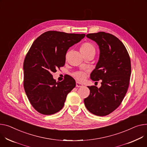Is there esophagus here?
<instances>
[{"label": "esophagus", "instance_id": "obj_1", "mask_svg": "<svg viewBox=\"0 0 147 147\" xmlns=\"http://www.w3.org/2000/svg\"><path fill=\"white\" fill-rule=\"evenodd\" d=\"M83 84H82L79 82H76V87H83Z\"/></svg>", "mask_w": 147, "mask_h": 147}]
</instances>
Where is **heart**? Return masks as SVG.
I'll use <instances>...</instances> for the list:
<instances>
[{"instance_id": "1", "label": "heart", "mask_w": 147, "mask_h": 147, "mask_svg": "<svg viewBox=\"0 0 147 147\" xmlns=\"http://www.w3.org/2000/svg\"><path fill=\"white\" fill-rule=\"evenodd\" d=\"M80 51L82 54H85L90 52H94L96 48L94 46L89 42H85L80 47ZM86 72L83 71H78L74 73V76L76 79L79 81L83 80L86 77Z\"/></svg>"}]
</instances>
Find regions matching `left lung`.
I'll return each instance as SVG.
<instances>
[{
  "instance_id": "obj_1",
  "label": "left lung",
  "mask_w": 147,
  "mask_h": 147,
  "mask_svg": "<svg viewBox=\"0 0 147 147\" xmlns=\"http://www.w3.org/2000/svg\"><path fill=\"white\" fill-rule=\"evenodd\" d=\"M99 45L100 55L90 74L93 81L102 80L101 86H87L90 94L84 99L87 109L103 116L118 108L128 90L131 73V60L123 44L115 36L105 32L87 34Z\"/></svg>"
}]
</instances>
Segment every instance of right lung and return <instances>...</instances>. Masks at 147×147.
Here are the masks:
<instances>
[{"instance_id":"obj_1","label":"right lung","mask_w":147,"mask_h":147,"mask_svg":"<svg viewBox=\"0 0 147 147\" xmlns=\"http://www.w3.org/2000/svg\"><path fill=\"white\" fill-rule=\"evenodd\" d=\"M85 35L50 31L32 44L24 62V87L29 102L39 113L53 115L63 107L76 82L68 76L63 81L56 82L52 73L64 65L67 50Z\"/></svg>"}]
</instances>
